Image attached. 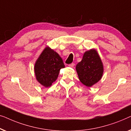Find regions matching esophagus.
I'll return each instance as SVG.
<instances>
[{"instance_id": "1", "label": "esophagus", "mask_w": 131, "mask_h": 131, "mask_svg": "<svg viewBox=\"0 0 131 131\" xmlns=\"http://www.w3.org/2000/svg\"><path fill=\"white\" fill-rule=\"evenodd\" d=\"M69 66V67H71V68H73V66H75V64L74 63H71V64H69V65H68Z\"/></svg>"}]
</instances>
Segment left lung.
Instances as JSON below:
<instances>
[{
    "label": "left lung",
    "mask_w": 131,
    "mask_h": 131,
    "mask_svg": "<svg viewBox=\"0 0 131 131\" xmlns=\"http://www.w3.org/2000/svg\"><path fill=\"white\" fill-rule=\"evenodd\" d=\"M79 80L86 86L90 87L102 78L103 65L100 57L95 49L84 53L81 61L76 66Z\"/></svg>",
    "instance_id": "1"
}]
</instances>
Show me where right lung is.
Returning <instances> with one entry per match:
<instances>
[{"label":"right lung","mask_w":131,"mask_h":131,"mask_svg":"<svg viewBox=\"0 0 131 131\" xmlns=\"http://www.w3.org/2000/svg\"><path fill=\"white\" fill-rule=\"evenodd\" d=\"M65 68L63 60L58 53L46 47L36 60L34 72L37 81L49 87L58 78L60 70Z\"/></svg>","instance_id":"obj_1"}]
</instances>
